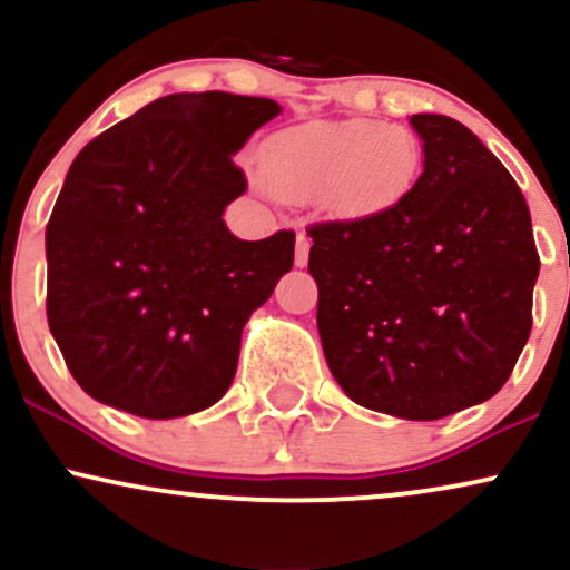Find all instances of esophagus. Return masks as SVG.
<instances>
[{
	"label": "esophagus",
	"instance_id": "esophagus-1",
	"mask_svg": "<svg viewBox=\"0 0 570 570\" xmlns=\"http://www.w3.org/2000/svg\"><path fill=\"white\" fill-rule=\"evenodd\" d=\"M307 257H311V238H307L305 233H299V236H297V249H294V265L305 267L307 265Z\"/></svg>",
	"mask_w": 570,
	"mask_h": 570
}]
</instances>
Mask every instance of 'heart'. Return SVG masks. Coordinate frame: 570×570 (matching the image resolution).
Returning a JSON list of instances; mask_svg holds the SVG:
<instances>
[{
  "label": "heart",
  "mask_w": 570,
  "mask_h": 570,
  "mask_svg": "<svg viewBox=\"0 0 570 570\" xmlns=\"http://www.w3.org/2000/svg\"><path fill=\"white\" fill-rule=\"evenodd\" d=\"M263 175L281 198L366 215L409 194L420 175V148L406 129L374 119L311 121L265 142Z\"/></svg>",
  "instance_id": "1"
}]
</instances>
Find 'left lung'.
Instances as JSON below:
<instances>
[{"instance_id":"8db88e82","label":"left lung","mask_w":570,"mask_h":570,"mask_svg":"<svg viewBox=\"0 0 570 570\" xmlns=\"http://www.w3.org/2000/svg\"><path fill=\"white\" fill-rule=\"evenodd\" d=\"M424 169L393 207L307 228L318 334L351 401L433 422L497 395L531 334L539 255L504 164L456 119L414 114Z\"/></svg>"}]
</instances>
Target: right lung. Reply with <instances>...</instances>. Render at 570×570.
<instances>
[{"label": "right lung", "mask_w": 570, "mask_h": 570, "mask_svg": "<svg viewBox=\"0 0 570 570\" xmlns=\"http://www.w3.org/2000/svg\"><path fill=\"white\" fill-rule=\"evenodd\" d=\"M281 106L230 92L148 102L79 150L47 223V321L87 395L146 420L230 387L249 315L292 271L294 233L242 242L233 156Z\"/></svg>", "instance_id": "right-lung-1"}]
</instances>
